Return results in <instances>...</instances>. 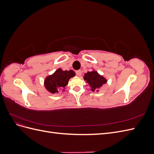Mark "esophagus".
I'll return each instance as SVG.
<instances>
[{"mask_svg": "<svg viewBox=\"0 0 154 154\" xmlns=\"http://www.w3.org/2000/svg\"><path fill=\"white\" fill-rule=\"evenodd\" d=\"M76 74L77 76H80L82 75V71H80V70H78V71H76Z\"/></svg>", "mask_w": 154, "mask_h": 154, "instance_id": "1", "label": "esophagus"}]
</instances>
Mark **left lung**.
I'll return each mask as SVG.
<instances>
[{
  "label": "left lung",
  "instance_id": "obj_1",
  "mask_svg": "<svg viewBox=\"0 0 154 154\" xmlns=\"http://www.w3.org/2000/svg\"><path fill=\"white\" fill-rule=\"evenodd\" d=\"M83 78H84L85 81H87V82L92 88V91H97V88H99L106 83V79L102 76H100L96 71L87 72L86 74H85V76Z\"/></svg>",
  "mask_w": 154,
  "mask_h": 154
}]
</instances>
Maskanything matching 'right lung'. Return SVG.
Returning a JSON list of instances; mask_svg holds the SVG:
<instances>
[{"mask_svg": "<svg viewBox=\"0 0 154 154\" xmlns=\"http://www.w3.org/2000/svg\"><path fill=\"white\" fill-rule=\"evenodd\" d=\"M75 76V73L72 70L62 71L58 69L52 75L45 78L44 85L48 91L51 93H58L63 90L68 84L69 79Z\"/></svg>", "mask_w": 154, "mask_h": 154, "instance_id": "right-lung-1", "label": "right lung"}]
</instances>
